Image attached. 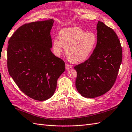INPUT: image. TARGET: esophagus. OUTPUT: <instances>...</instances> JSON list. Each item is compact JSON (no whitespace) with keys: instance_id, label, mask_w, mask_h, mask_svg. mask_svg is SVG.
I'll use <instances>...</instances> for the list:
<instances>
[{"instance_id":"34e87169","label":"esophagus","mask_w":132,"mask_h":132,"mask_svg":"<svg viewBox=\"0 0 132 132\" xmlns=\"http://www.w3.org/2000/svg\"><path fill=\"white\" fill-rule=\"evenodd\" d=\"M72 67L71 65H70V64L69 63H66V69H70Z\"/></svg>"}]
</instances>
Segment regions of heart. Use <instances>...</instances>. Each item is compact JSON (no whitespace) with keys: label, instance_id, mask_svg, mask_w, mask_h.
Instances as JSON below:
<instances>
[{"label":"heart","instance_id":"obj_1","mask_svg":"<svg viewBox=\"0 0 132 132\" xmlns=\"http://www.w3.org/2000/svg\"><path fill=\"white\" fill-rule=\"evenodd\" d=\"M59 37L60 40L55 38L52 41L54 54L59 56L65 47L67 59L72 63L81 62L89 59L97 42L95 34L85 32L78 27L62 29Z\"/></svg>","mask_w":132,"mask_h":132}]
</instances>
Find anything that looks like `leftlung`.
Segmentation results:
<instances>
[{
  "instance_id": "1",
  "label": "left lung",
  "mask_w": 132,
  "mask_h": 132,
  "mask_svg": "<svg viewBox=\"0 0 132 132\" xmlns=\"http://www.w3.org/2000/svg\"><path fill=\"white\" fill-rule=\"evenodd\" d=\"M96 29L97 43L92 55L74 66L76 89L82 96L89 98L102 95L111 89L122 61V48L116 32L100 21Z\"/></svg>"
}]
</instances>
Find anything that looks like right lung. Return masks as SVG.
Listing matches in <instances>:
<instances>
[{
  "label": "right lung",
  "mask_w": 132,
  "mask_h": 132,
  "mask_svg": "<svg viewBox=\"0 0 132 132\" xmlns=\"http://www.w3.org/2000/svg\"><path fill=\"white\" fill-rule=\"evenodd\" d=\"M53 23V19L26 23L8 41L9 75L23 93L36 100L53 95L57 79L65 70V62L51 51Z\"/></svg>",
  "instance_id": "1"
}]
</instances>
